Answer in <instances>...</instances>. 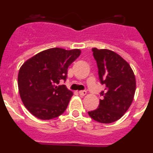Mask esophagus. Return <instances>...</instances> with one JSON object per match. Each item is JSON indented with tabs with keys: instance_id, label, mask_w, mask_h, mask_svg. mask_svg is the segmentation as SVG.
I'll use <instances>...</instances> for the list:
<instances>
[{
	"instance_id": "34e87169",
	"label": "esophagus",
	"mask_w": 153,
	"mask_h": 153,
	"mask_svg": "<svg viewBox=\"0 0 153 153\" xmlns=\"http://www.w3.org/2000/svg\"><path fill=\"white\" fill-rule=\"evenodd\" d=\"M79 94L80 96H85L86 94V91H85V90H80V91H79Z\"/></svg>"
}]
</instances>
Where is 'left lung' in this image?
Listing matches in <instances>:
<instances>
[{"instance_id": "1", "label": "left lung", "mask_w": 153, "mask_h": 153, "mask_svg": "<svg viewBox=\"0 0 153 153\" xmlns=\"http://www.w3.org/2000/svg\"><path fill=\"white\" fill-rule=\"evenodd\" d=\"M99 78L106 88L97 109L88 112L93 120L111 123L120 120L132 104L136 92V77L129 64L117 53L93 48Z\"/></svg>"}]
</instances>
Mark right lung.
<instances>
[{
    "label": "right lung",
    "instance_id": "1",
    "mask_svg": "<svg viewBox=\"0 0 153 153\" xmlns=\"http://www.w3.org/2000/svg\"><path fill=\"white\" fill-rule=\"evenodd\" d=\"M79 49L55 47L38 53L21 66L18 90L23 103L35 117L52 120L66 110L73 92L65 85L67 69L80 55Z\"/></svg>",
    "mask_w": 153,
    "mask_h": 153
}]
</instances>
